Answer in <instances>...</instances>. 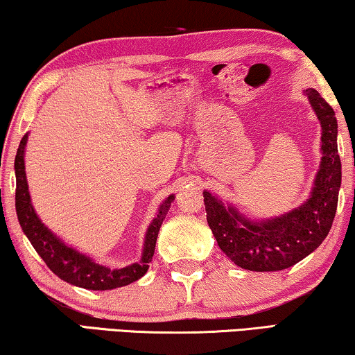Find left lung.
<instances>
[{"mask_svg": "<svg viewBox=\"0 0 355 355\" xmlns=\"http://www.w3.org/2000/svg\"><path fill=\"white\" fill-rule=\"evenodd\" d=\"M322 125V163L311 198L280 218L253 223L232 207L205 190V209L209 229L219 248L239 267L256 272L288 269L320 246L330 232L341 187V160L338 155V121L335 112L315 89H306Z\"/></svg>", "mask_w": 355, "mask_h": 355, "instance_id": "obj_1", "label": "left lung"}]
</instances>
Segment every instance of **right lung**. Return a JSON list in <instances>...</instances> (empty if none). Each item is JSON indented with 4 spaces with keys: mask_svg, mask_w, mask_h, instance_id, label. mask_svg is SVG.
<instances>
[{
    "mask_svg": "<svg viewBox=\"0 0 355 355\" xmlns=\"http://www.w3.org/2000/svg\"><path fill=\"white\" fill-rule=\"evenodd\" d=\"M25 144H27V135L22 137L20 146L15 155L14 168H15V211L20 223V227L27 235L30 243L37 250L46 266L54 272L59 279L67 284L81 286L86 290H114L118 286L130 285L132 282L146 274L148 269V263L153 258L155 243L158 237V230L162 227L163 219L168 213L174 195L163 202L158 209L157 218L153 219L150 227L147 230L146 243H144V253L141 263L132 266H126L123 269H109V267L101 266L92 261L88 256L78 253V251L67 246L60 241L46 225L41 223L30 203V193L27 186V178H25L24 166V152Z\"/></svg>",
    "mask_w": 355,
    "mask_h": 355,
    "instance_id": "1",
    "label": "right lung"
}]
</instances>
